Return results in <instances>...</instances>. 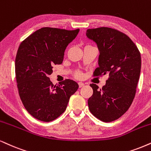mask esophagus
Wrapping results in <instances>:
<instances>
[{"label":"esophagus","instance_id":"esophagus-1","mask_svg":"<svg viewBox=\"0 0 151 151\" xmlns=\"http://www.w3.org/2000/svg\"><path fill=\"white\" fill-rule=\"evenodd\" d=\"M78 84H79V88L83 87V86H84V83H83V82H79V83H78Z\"/></svg>","mask_w":151,"mask_h":151}]
</instances>
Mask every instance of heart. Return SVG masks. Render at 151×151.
<instances>
[{"mask_svg": "<svg viewBox=\"0 0 151 151\" xmlns=\"http://www.w3.org/2000/svg\"><path fill=\"white\" fill-rule=\"evenodd\" d=\"M76 76H77V77H80V76H81V74H80V73H77V74H76Z\"/></svg>", "mask_w": 151, "mask_h": 151, "instance_id": "heart-1", "label": "heart"}]
</instances>
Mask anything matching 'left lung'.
Returning <instances> with one entry per match:
<instances>
[{"label":"left lung","mask_w":151,"mask_h":151,"mask_svg":"<svg viewBox=\"0 0 151 151\" xmlns=\"http://www.w3.org/2000/svg\"><path fill=\"white\" fill-rule=\"evenodd\" d=\"M86 36L100 51L94 76L109 74L101 89L90 84L93 93L88 100L89 110L100 121H114L128 110L134 98L142 65L140 52L128 36L114 28L88 29Z\"/></svg>","instance_id":"8db88e82"}]
</instances>
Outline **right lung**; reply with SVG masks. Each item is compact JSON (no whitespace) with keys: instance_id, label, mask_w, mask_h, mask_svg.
<instances>
[{"instance_id":"obj_1","label":"right lung","mask_w":151,"mask_h":151,"mask_svg":"<svg viewBox=\"0 0 151 151\" xmlns=\"http://www.w3.org/2000/svg\"><path fill=\"white\" fill-rule=\"evenodd\" d=\"M79 32L42 28L19 45L15 58L17 88L25 109L36 119L50 122L60 116L79 88L71 79L53 85L49 77L53 66L63 63L66 47Z\"/></svg>"}]
</instances>
